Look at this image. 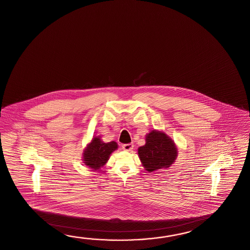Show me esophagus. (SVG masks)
I'll return each instance as SVG.
<instances>
[{
    "label": "esophagus",
    "mask_w": 250,
    "mask_h": 250,
    "mask_svg": "<svg viewBox=\"0 0 250 250\" xmlns=\"http://www.w3.org/2000/svg\"><path fill=\"white\" fill-rule=\"evenodd\" d=\"M123 150H126V151H131L133 150V144H126V145H122Z\"/></svg>",
    "instance_id": "34e87169"
}]
</instances>
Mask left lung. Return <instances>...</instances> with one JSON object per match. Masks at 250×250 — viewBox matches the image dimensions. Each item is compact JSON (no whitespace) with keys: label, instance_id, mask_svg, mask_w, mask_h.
<instances>
[{"label":"left lung","instance_id":"8db88e82","mask_svg":"<svg viewBox=\"0 0 250 250\" xmlns=\"http://www.w3.org/2000/svg\"><path fill=\"white\" fill-rule=\"evenodd\" d=\"M140 160L149 172L171 166L178 156L172 140L166 134L151 131L146 136V144L138 149Z\"/></svg>","mask_w":250,"mask_h":250}]
</instances>
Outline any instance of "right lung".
<instances>
[{
  "instance_id": "add662e5",
  "label": "right lung",
  "mask_w": 250,
  "mask_h": 250,
  "mask_svg": "<svg viewBox=\"0 0 250 250\" xmlns=\"http://www.w3.org/2000/svg\"><path fill=\"white\" fill-rule=\"evenodd\" d=\"M117 149L116 142L103 143L100 137L92 139L83 152L84 163L95 170L100 169L108 161L109 156Z\"/></svg>"
}]
</instances>
